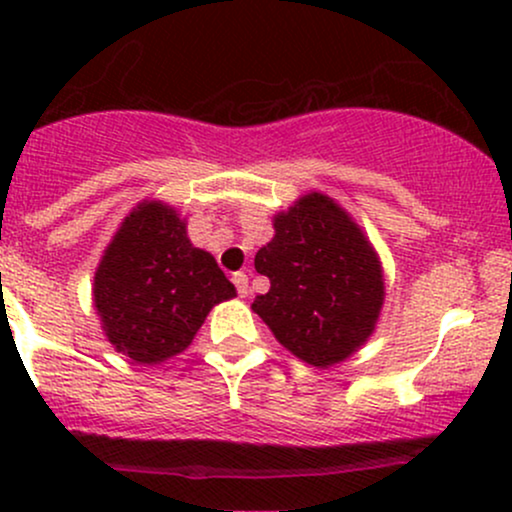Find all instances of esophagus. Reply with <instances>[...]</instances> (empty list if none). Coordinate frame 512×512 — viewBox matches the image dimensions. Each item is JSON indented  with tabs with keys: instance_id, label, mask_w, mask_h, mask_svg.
Instances as JSON below:
<instances>
[{
	"instance_id": "obj_1",
	"label": "esophagus",
	"mask_w": 512,
	"mask_h": 512,
	"mask_svg": "<svg viewBox=\"0 0 512 512\" xmlns=\"http://www.w3.org/2000/svg\"><path fill=\"white\" fill-rule=\"evenodd\" d=\"M233 284H236L240 298H245L250 293V279H248V274H245V272L233 274Z\"/></svg>"
}]
</instances>
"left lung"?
I'll use <instances>...</instances> for the list:
<instances>
[{"label":"left lung","mask_w":512,"mask_h":512,"mask_svg":"<svg viewBox=\"0 0 512 512\" xmlns=\"http://www.w3.org/2000/svg\"><path fill=\"white\" fill-rule=\"evenodd\" d=\"M255 269L269 291L252 310L284 349L332 368L368 342L385 303L383 262L363 228L322 192H305L274 214V238Z\"/></svg>","instance_id":"left-lung-1"}]
</instances>
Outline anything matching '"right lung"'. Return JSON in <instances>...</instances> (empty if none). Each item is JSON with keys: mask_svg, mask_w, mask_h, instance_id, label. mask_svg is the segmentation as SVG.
<instances>
[{"mask_svg": "<svg viewBox=\"0 0 512 512\" xmlns=\"http://www.w3.org/2000/svg\"><path fill=\"white\" fill-rule=\"evenodd\" d=\"M236 298L214 255L187 238V221L161 199L125 216L93 276V305L108 342L134 363L182 354L216 303Z\"/></svg>", "mask_w": 512, "mask_h": 512, "instance_id": "obj_1", "label": "right lung"}]
</instances>
